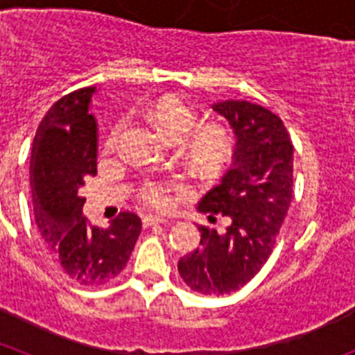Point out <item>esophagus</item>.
<instances>
[{
  "instance_id": "34e87169",
  "label": "esophagus",
  "mask_w": 355,
  "mask_h": 355,
  "mask_svg": "<svg viewBox=\"0 0 355 355\" xmlns=\"http://www.w3.org/2000/svg\"><path fill=\"white\" fill-rule=\"evenodd\" d=\"M163 222H167V220H165V218H162V216H155V215H147L142 218L144 227H150V225L163 224Z\"/></svg>"
}]
</instances>
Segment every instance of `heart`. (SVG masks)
Segmentation results:
<instances>
[{
    "label": "heart",
    "instance_id": "b5f03b06",
    "mask_svg": "<svg viewBox=\"0 0 355 355\" xmlns=\"http://www.w3.org/2000/svg\"><path fill=\"white\" fill-rule=\"evenodd\" d=\"M147 121L162 131L171 142H181V156L187 165L200 178L216 175L227 165L233 155V135L222 124L206 122L199 124L197 110L180 96H163L147 110ZM124 126L115 124L106 140V150L115 153L119 149ZM188 193V187L178 180H150L139 190L142 205L168 211L178 199Z\"/></svg>",
    "mask_w": 355,
    "mask_h": 355
}]
</instances>
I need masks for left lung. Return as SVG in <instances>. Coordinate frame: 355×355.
<instances>
[{
	"label": "left lung",
	"instance_id": "1",
	"mask_svg": "<svg viewBox=\"0 0 355 355\" xmlns=\"http://www.w3.org/2000/svg\"><path fill=\"white\" fill-rule=\"evenodd\" d=\"M236 135L233 167L199 202L231 218L225 233L200 225V243L178 263L188 288L224 295L245 286L270 258L293 192V144L283 121L249 101L213 105Z\"/></svg>",
	"mask_w": 355,
	"mask_h": 355
}]
</instances>
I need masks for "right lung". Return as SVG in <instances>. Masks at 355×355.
Returning <instances> with one entry per match:
<instances>
[{"label":"right lung","instance_id":"right-lung-1","mask_svg":"<svg viewBox=\"0 0 355 355\" xmlns=\"http://www.w3.org/2000/svg\"><path fill=\"white\" fill-rule=\"evenodd\" d=\"M96 87L55 103L37 128L30 158L31 202L40 236L65 274L85 286L105 284L126 266L142 231L135 213L122 211L108 229L81 216L80 188L97 174V128L90 114Z\"/></svg>","mask_w":355,"mask_h":355}]
</instances>
